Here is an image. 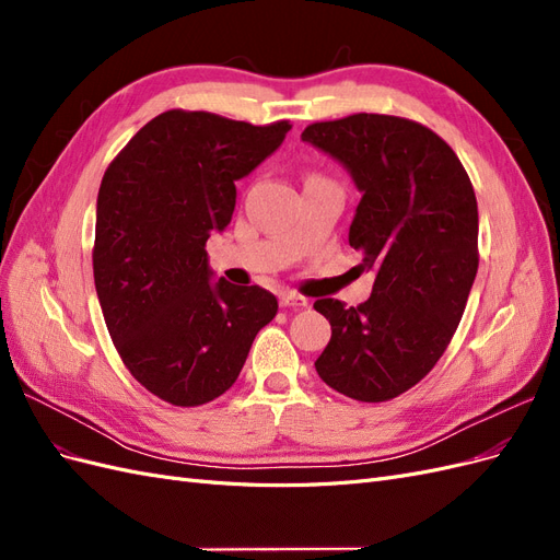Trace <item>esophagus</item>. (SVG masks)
Segmentation results:
<instances>
[{"mask_svg":"<svg viewBox=\"0 0 560 560\" xmlns=\"http://www.w3.org/2000/svg\"><path fill=\"white\" fill-rule=\"evenodd\" d=\"M280 303H282L284 308H306V306H308V299L299 296L296 292H284V294L280 296Z\"/></svg>","mask_w":560,"mask_h":560,"instance_id":"1","label":"esophagus"}]
</instances>
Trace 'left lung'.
<instances>
[{
    "label": "left lung",
    "mask_w": 560,
    "mask_h": 560,
    "mask_svg": "<svg viewBox=\"0 0 560 560\" xmlns=\"http://www.w3.org/2000/svg\"><path fill=\"white\" fill-rule=\"evenodd\" d=\"M301 140L341 163L362 194L348 243L374 270L358 308L317 299L331 341L317 376L358 401H387L425 378L460 325L479 268V210L455 151L409 118L352 114Z\"/></svg>",
    "instance_id": "8db88e82"
}]
</instances>
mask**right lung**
<instances>
[{
    "label": "right lung",
    "mask_w": 560,
    "mask_h": 560,
    "mask_svg": "<svg viewBox=\"0 0 560 560\" xmlns=\"http://www.w3.org/2000/svg\"><path fill=\"white\" fill-rule=\"evenodd\" d=\"M290 128L163 112L100 184L95 292L124 364L163 401L200 406L224 395L278 313V299L259 284L214 282L206 243L231 224L235 182Z\"/></svg>",
    "instance_id": "1"
}]
</instances>
